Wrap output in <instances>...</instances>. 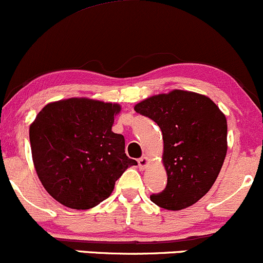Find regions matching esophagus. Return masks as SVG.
Wrapping results in <instances>:
<instances>
[{
  "label": "esophagus",
  "instance_id": "esophagus-1",
  "mask_svg": "<svg viewBox=\"0 0 263 263\" xmlns=\"http://www.w3.org/2000/svg\"><path fill=\"white\" fill-rule=\"evenodd\" d=\"M148 164H149V159L146 157H142V158H139V159H138V165H139V169H145L146 166H148Z\"/></svg>",
  "mask_w": 263,
  "mask_h": 263
}]
</instances>
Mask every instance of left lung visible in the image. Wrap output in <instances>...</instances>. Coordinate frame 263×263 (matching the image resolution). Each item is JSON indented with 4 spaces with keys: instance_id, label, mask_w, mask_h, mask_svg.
I'll return each instance as SVG.
<instances>
[{
    "instance_id": "1",
    "label": "left lung",
    "mask_w": 263,
    "mask_h": 263,
    "mask_svg": "<svg viewBox=\"0 0 263 263\" xmlns=\"http://www.w3.org/2000/svg\"><path fill=\"white\" fill-rule=\"evenodd\" d=\"M134 110L163 133L166 187L151 199L169 211L194 204L216 182L227 153V120L205 95L173 90L140 101Z\"/></svg>"
}]
</instances>
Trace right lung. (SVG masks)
<instances>
[{"mask_svg": "<svg viewBox=\"0 0 263 263\" xmlns=\"http://www.w3.org/2000/svg\"><path fill=\"white\" fill-rule=\"evenodd\" d=\"M119 104L71 98L47 104L30 125L33 165L47 193L89 210L111 194L128 166L125 140L111 130Z\"/></svg>", "mask_w": 263, "mask_h": 263, "instance_id": "1", "label": "right lung"}]
</instances>
